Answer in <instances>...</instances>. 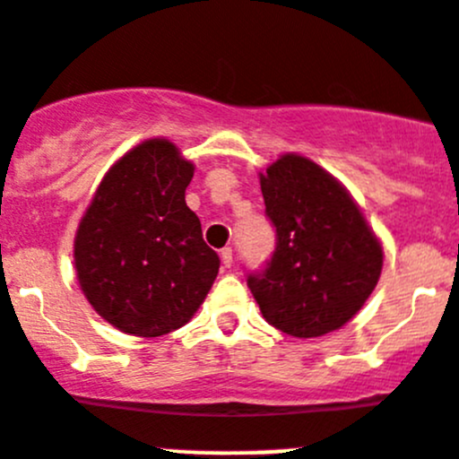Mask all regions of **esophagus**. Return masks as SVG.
<instances>
[{"mask_svg": "<svg viewBox=\"0 0 459 459\" xmlns=\"http://www.w3.org/2000/svg\"><path fill=\"white\" fill-rule=\"evenodd\" d=\"M220 258H221V264H224V267L229 269L230 264H233V249H230V247H226V249H221Z\"/></svg>", "mask_w": 459, "mask_h": 459, "instance_id": "34e87169", "label": "esophagus"}]
</instances>
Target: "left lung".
<instances>
[{
    "instance_id": "obj_1",
    "label": "left lung",
    "mask_w": 459,
    "mask_h": 459,
    "mask_svg": "<svg viewBox=\"0 0 459 459\" xmlns=\"http://www.w3.org/2000/svg\"><path fill=\"white\" fill-rule=\"evenodd\" d=\"M276 249L247 282L264 319L321 337L358 315L383 269V247L346 187L310 158L285 153L260 174Z\"/></svg>"
}]
</instances>
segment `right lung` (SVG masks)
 I'll return each mask as SVG.
<instances>
[{"label": "right lung", "instance_id": "obj_1", "mask_svg": "<svg viewBox=\"0 0 459 459\" xmlns=\"http://www.w3.org/2000/svg\"><path fill=\"white\" fill-rule=\"evenodd\" d=\"M195 165L165 138L144 140L101 178L74 238L79 285L101 319L135 337L186 326L220 272L187 208Z\"/></svg>", "mask_w": 459, "mask_h": 459}]
</instances>
